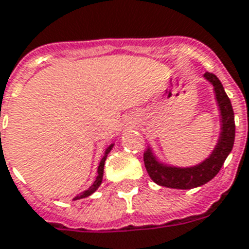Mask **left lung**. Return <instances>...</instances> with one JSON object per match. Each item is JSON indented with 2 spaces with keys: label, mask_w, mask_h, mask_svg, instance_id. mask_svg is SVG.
Wrapping results in <instances>:
<instances>
[{
  "label": "left lung",
  "mask_w": 249,
  "mask_h": 249,
  "mask_svg": "<svg viewBox=\"0 0 249 249\" xmlns=\"http://www.w3.org/2000/svg\"><path fill=\"white\" fill-rule=\"evenodd\" d=\"M203 77L213 85L219 110L220 131L216 144L205 160L192 167H177L161 161L148 144L144 151V165L153 182L172 189H193L213 180L220 171L224 160L232 151L235 140V117L231 101L215 74L205 72Z\"/></svg>",
  "instance_id": "8db88e82"
}]
</instances>
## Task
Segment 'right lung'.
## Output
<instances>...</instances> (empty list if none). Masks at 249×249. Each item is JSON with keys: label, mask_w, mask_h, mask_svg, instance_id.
<instances>
[{"label": "right lung", "mask_w": 249, "mask_h": 249, "mask_svg": "<svg viewBox=\"0 0 249 249\" xmlns=\"http://www.w3.org/2000/svg\"><path fill=\"white\" fill-rule=\"evenodd\" d=\"M114 147V143H111V144L107 147V148L105 149V153H104V158L101 159L100 161V165H98V169H97V173H98V176H97L96 181L93 182V185H91L90 188L88 189V190H85V192H82V193H80L78 196H76V197L73 198V201H76V199H81V198H87L89 197V196H91V194L96 192L97 189L100 188L101 182H102V177H104V167H105V161H106V158H107V155H109V152L113 149Z\"/></svg>", "instance_id": "1"}]
</instances>
